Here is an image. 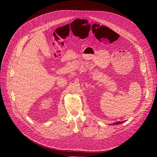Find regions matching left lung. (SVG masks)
Wrapping results in <instances>:
<instances>
[{
    "mask_svg": "<svg viewBox=\"0 0 157 157\" xmlns=\"http://www.w3.org/2000/svg\"><path fill=\"white\" fill-rule=\"evenodd\" d=\"M124 121H117V122H116L115 123H113V124H121V123H123Z\"/></svg>",
    "mask_w": 157,
    "mask_h": 157,
    "instance_id": "8db88e82",
    "label": "left lung"
}]
</instances>
